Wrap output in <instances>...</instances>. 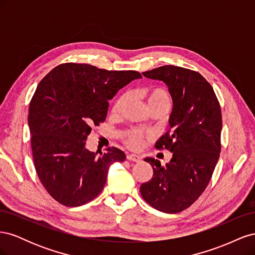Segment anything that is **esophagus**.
<instances>
[{
	"label": "esophagus",
	"instance_id": "obj_1",
	"mask_svg": "<svg viewBox=\"0 0 255 255\" xmlns=\"http://www.w3.org/2000/svg\"><path fill=\"white\" fill-rule=\"evenodd\" d=\"M127 158L130 161H136V163H139L141 160V157L139 155H136V154H128Z\"/></svg>",
	"mask_w": 255,
	"mask_h": 255
}]
</instances>
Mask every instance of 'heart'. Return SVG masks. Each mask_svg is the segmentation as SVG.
I'll return each instance as SVG.
<instances>
[{
    "label": "heart",
    "mask_w": 255,
    "mask_h": 255,
    "mask_svg": "<svg viewBox=\"0 0 255 255\" xmlns=\"http://www.w3.org/2000/svg\"><path fill=\"white\" fill-rule=\"evenodd\" d=\"M145 99L150 110L156 109V107H166V109H169V106H170V97H169L168 92L163 88L153 87L146 89ZM128 95H123L122 97H120L113 107V114L118 115L121 112L122 107L128 102ZM146 137H149L148 134H145L137 128H128L123 132V139H125L126 144L132 149L141 148L144 138Z\"/></svg>",
    "instance_id": "heart-1"
}]
</instances>
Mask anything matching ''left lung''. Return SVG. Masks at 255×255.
Masks as SVG:
<instances>
[{
	"label": "left lung",
	"instance_id": "obj_1",
	"mask_svg": "<svg viewBox=\"0 0 255 255\" xmlns=\"http://www.w3.org/2000/svg\"><path fill=\"white\" fill-rule=\"evenodd\" d=\"M142 75L164 82L172 99L168 132L156 142L172 157L165 166L146 157L152 179L141 184L140 194L151 206L167 214L189 207L201 196L217 165L220 154L222 118L213 87L203 76L188 69L163 66Z\"/></svg>",
	"mask_w": 255,
	"mask_h": 255
}]
</instances>
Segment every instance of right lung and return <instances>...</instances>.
I'll return each instance as SVG.
<instances>
[{
  "label": "right lung",
  "instance_id": "obj_1",
  "mask_svg": "<svg viewBox=\"0 0 255 255\" xmlns=\"http://www.w3.org/2000/svg\"><path fill=\"white\" fill-rule=\"evenodd\" d=\"M136 71H107L87 64L59 65L39 83L29 104L28 127L36 172L60 204L74 207L94 200L104 188L109 169L123 161L117 148L91 152L92 126L106 118L109 100L132 81Z\"/></svg>",
  "mask_w": 255,
  "mask_h": 255
}]
</instances>
